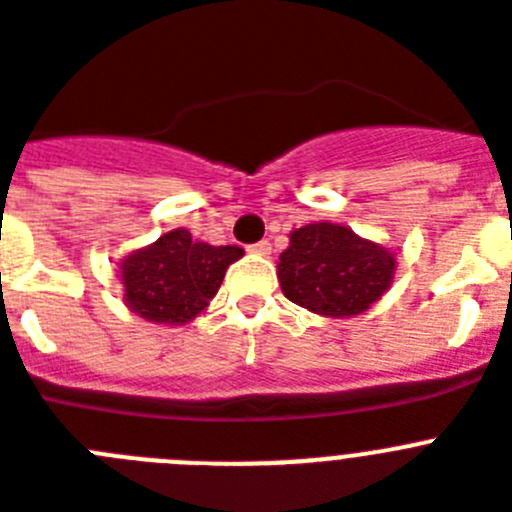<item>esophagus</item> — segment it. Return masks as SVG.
<instances>
[{"label":"esophagus","instance_id":"esophagus-1","mask_svg":"<svg viewBox=\"0 0 512 512\" xmlns=\"http://www.w3.org/2000/svg\"><path fill=\"white\" fill-rule=\"evenodd\" d=\"M249 252H252V255H260V257H265V255H270V242H257V244H249Z\"/></svg>","mask_w":512,"mask_h":512}]
</instances>
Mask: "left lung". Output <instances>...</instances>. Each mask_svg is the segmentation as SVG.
I'll return each mask as SVG.
<instances>
[{
    "label": "left lung",
    "instance_id": "left-lung-1",
    "mask_svg": "<svg viewBox=\"0 0 512 512\" xmlns=\"http://www.w3.org/2000/svg\"><path fill=\"white\" fill-rule=\"evenodd\" d=\"M395 255L341 223H307L291 231L278 257V281L299 307L325 317L367 312L390 289Z\"/></svg>",
    "mask_w": 512,
    "mask_h": 512
}]
</instances>
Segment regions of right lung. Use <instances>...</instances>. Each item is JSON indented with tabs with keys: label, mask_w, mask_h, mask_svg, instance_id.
<instances>
[{
	"label": "right lung",
	"mask_w": 512,
	"mask_h": 512,
	"mask_svg": "<svg viewBox=\"0 0 512 512\" xmlns=\"http://www.w3.org/2000/svg\"><path fill=\"white\" fill-rule=\"evenodd\" d=\"M242 255L244 249L231 244L192 242L187 229L169 231L119 263L124 304L148 322L184 325L208 307L229 265Z\"/></svg>",
	"instance_id": "add662e5"
}]
</instances>
